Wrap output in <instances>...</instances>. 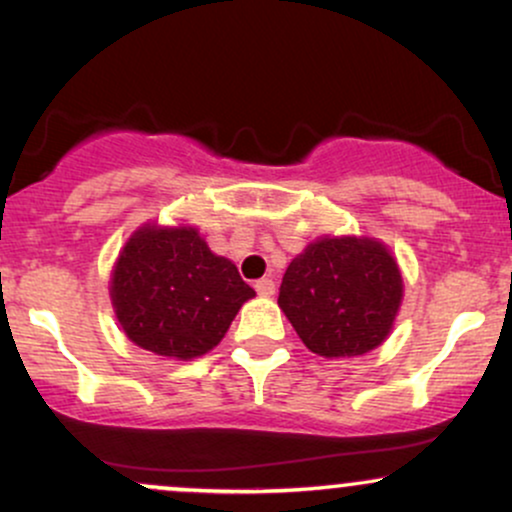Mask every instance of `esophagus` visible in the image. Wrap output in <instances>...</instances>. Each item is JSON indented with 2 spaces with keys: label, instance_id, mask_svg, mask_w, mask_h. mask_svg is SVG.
I'll list each match as a JSON object with an SVG mask.
<instances>
[{
  "label": "esophagus",
  "instance_id": "obj_1",
  "mask_svg": "<svg viewBox=\"0 0 512 512\" xmlns=\"http://www.w3.org/2000/svg\"><path fill=\"white\" fill-rule=\"evenodd\" d=\"M255 291L260 293L262 298H269V296H274V291H276V284H274V279H260V281H255Z\"/></svg>",
  "mask_w": 512,
  "mask_h": 512
}]
</instances>
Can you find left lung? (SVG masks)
Wrapping results in <instances>:
<instances>
[{"label":"left lung","instance_id":"left-lung-1","mask_svg":"<svg viewBox=\"0 0 512 512\" xmlns=\"http://www.w3.org/2000/svg\"><path fill=\"white\" fill-rule=\"evenodd\" d=\"M402 303V276L385 245L368 238H322L286 269L279 289L303 344L317 356L368 354L390 332Z\"/></svg>","mask_w":512,"mask_h":512}]
</instances>
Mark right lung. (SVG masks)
Masks as SVG:
<instances>
[{
    "label": "right lung",
    "mask_w": 512,
    "mask_h": 512,
    "mask_svg": "<svg viewBox=\"0 0 512 512\" xmlns=\"http://www.w3.org/2000/svg\"><path fill=\"white\" fill-rule=\"evenodd\" d=\"M110 296L134 344L187 361L221 342L255 291L195 228L144 226L115 264Z\"/></svg>",
    "instance_id": "right-lung-1"
}]
</instances>
